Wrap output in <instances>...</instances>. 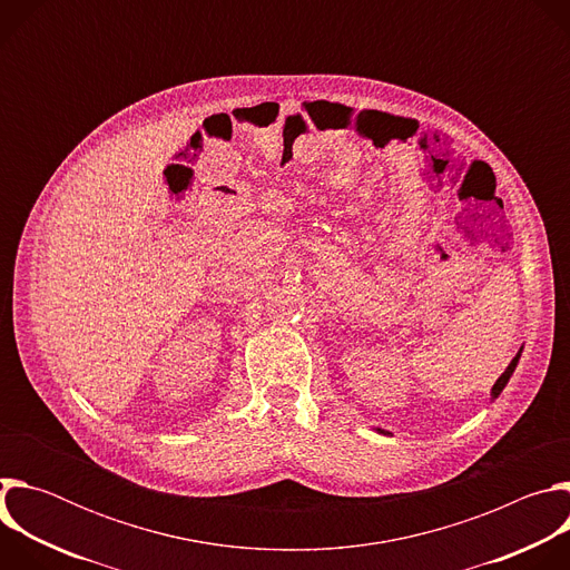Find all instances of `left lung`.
Segmentation results:
<instances>
[{"instance_id":"1","label":"left lung","mask_w":570,"mask_h":570,"mask_svg":"<svg viewBox=\"0 0 570 570\" xmlns=\"http://www.w3.org/2000/svg\"><path fill=\"white\" fill-rule=\"evenodd\" d=\"M521 352H523V350H519V354H517V356H514V358H512V363H510V365H508V370H505V372H503V374H501V376H499V381H497V383H494V387H492V399H497V396H499V394H501V392H503V387H505V385H508V381H510V376H512V372H514V370H517V363H519V358H521ZM379 433H383V435H387V433H385V431H381V429H379Z\"/></svg>"}]
</instances>
